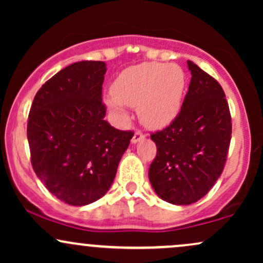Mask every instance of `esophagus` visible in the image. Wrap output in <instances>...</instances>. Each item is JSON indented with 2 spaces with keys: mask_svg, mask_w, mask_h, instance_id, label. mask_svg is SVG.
I'll return each mask as SVG.
<instances>
[{
  "mask_svg": "<svg viewBox=\"0 0 263 263\" xmlns=\"http://www.w3.org/2000/svg\"><path fill=\"white\" fill-rule=\"evenodd\" d=\"M143 138H144L143 132L136 131L135 135H134V137H132V143H137V142L142 141V140H143Z\"/></svg>",
  "mask_w": 263,
  "mask_h": 263,
  "instance_id": "obj_1",
  "label": "esophagus"
}]
</instances>
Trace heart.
<instances>
[{"mask_svg": "<svg viewBox=\"0 0 263 263\" xmlns=\"http://www.w3.org/2000/svg\"><path fill=\"white\" fill-rule=\"evenodd\" d=\"M185 80L183 69L176 64L142 63L129 66L115 80L114 96H108L106 104L120 115H125L123 105L137 107L142 123L162 128L179 112Z\"/></svg>", "mask_w": 263, "mask_h": 263, "instance_id": "heart-1", "label": "heart"}]
</instances>
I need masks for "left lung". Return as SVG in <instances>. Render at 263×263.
<instances>
[{
    "instance_id": "8db88e82",
    "label": "left lung",
    "mask_w": 263,
    "mask_h": 263,
    "mask_svg": "<svg viewBox=\"0 0 263 263\" xmlns=\"http://www.w3.org/2000/svg\"><path fill=\"white\" fill-rule=\"evenodd\" d=\"M192 73L182 108L170 126L151 135L157 155L148 171L159 198L198 201L222 173L231 140V115L220 84L188 60Z\"/></svg>"
}]
</instances>
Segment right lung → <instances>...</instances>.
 I'll use <instances>...</instances> for the list:
<instances>
[{
	"label": "right lung",
	"mask_w": 263,
	"mask_h": 263,
	"mask_svg": "<svg viewBox=\"0 0 263 263\" xmlns=\"http://www.w3.org/2000/svg\"><path fill=\"white\" fill-rule=\"evenodd\" d=\"M105 73L104 62L66 66L42 85L28 115L33 170L54 197L74 206L106 194L134 137L104 120Z\"/></svg>",
	"instance_id": "1"
}]
</instances>
